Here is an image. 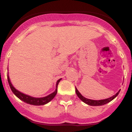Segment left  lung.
I'll list each match as a JSON object with an SVG mask.
<instances>
[{"mask_svg": "<svg viewBox=\"0 0 132 132\" xmlns=\"http://www.w3.org/2000/svg\"><path fill=\"white\" fill-rule=\"evenodd\" d=\"M120 90H119L115 95L114 96H112V97L110 98H106V99H104V100H90V99H88V98H85V97H84L79 92V91L78 90V89L76 88V93L77 94L78 97L80 98L81 100L84 102L85 104H88L89 106H102V105H104V104H108V102H111L112 100L114 99V98L116 97L118 94L120 93Z\"/></svg>", "mask_w": 132, "mask_h": 132, "instance_id": "obj_1", "label": "left lung"}]
</instances>
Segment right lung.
I'll return each mask as SVG.
<instances>
[{"instance_id": "1", "label": "right lung", "mask_w": 132, "mask_h": 132, "mask_svg": "<svg viewBox=\"0 0 132 132\" xmlns=\"http://www.w3.org/2000/svg\"><path fill=\"white\" fill-rule=\"evenodd\" d=\"M7 78L9 86H10V88H11V90H12V92H13L14 94L15 95L17 98H18L20 100H21L22 101L24 102L25 103L31 104V105H34V106H41V105H44V104H46L48 102H50V101L52 100L54 98L55 96L56 95L58 84L60 82V81L62 80V78H60L57 81L56 84V90H55V91L54 92H52V94H50L48 95V96H45V97H42V98H35V97H32V96L25 94L22 93V92H20V91H18V90H16V89L13 86L12 83H11V80L9 78V72H8L7 74Z\"/></svg>"}]
</instances>
